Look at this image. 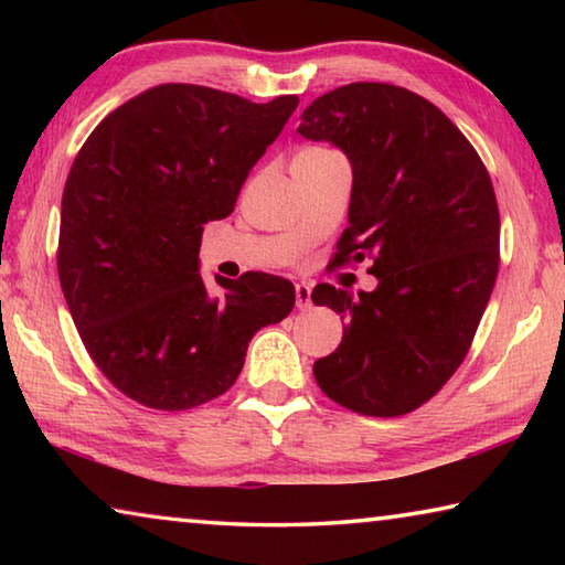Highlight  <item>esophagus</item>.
Here are the masks:
<instances>
[{
    "instance_id": "1",
    "label": "esophagus",
    "mask_w": 565,
    "mask_h": 565,
    "mask_svg": "<svg viewBox=\"0 0 565 565\" xmlns=\"http://www.w3.org/2000/svg\"><path fill=\"white\" fill-rule=\"evenodd\" d=\"M296 309H299V311L311 309V286L306 281L296 284Z\"/></svg>"
}]
</instances>
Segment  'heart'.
I'll return each instance as SVG.
<instances>
[{"mask_svg": "<svg viewBox=\"0 0 565 565\" xmlns=\"http://www.w3.org/2000/svg\"><path fill=\"white\" fill-rule=\"evenodd\" d=\"M301 154H329L327 149H306V151H301Z\"/></svg>", "mask_w": 565, "mask_h": 565, "instance_id": "obj_1", "label": "heart"}]
</instances>
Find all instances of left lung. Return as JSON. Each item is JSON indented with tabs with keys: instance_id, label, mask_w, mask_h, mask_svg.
I'll use <instances>...</instances> for the list:
<instances>
[{
	"instance_id": "1",
	"label": "left lung",
	"mask_w": 565,
	"mask_h": 565,
	"mask_svg": "<svg viewBox=\"0 0 565 565\" xmlns=\"http://www.w3.org/2000/svg\"><path fill=\"white\" fill-rule=\"evenodd\" d=\"M296 131L351 164L349 226L331 266L369 259L379 279L359 296L331 284L311 291L347 319L313 376L356 414H408L461 366L491 299L501 238L491 177L441 109L394 84L323 94Z\"/></svg>"
}]
</instances>
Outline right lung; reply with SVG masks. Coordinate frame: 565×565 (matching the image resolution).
<instances>
[{
  "mask_svg": "<svg viewBox=\"0 0 565 565\" xmlns=\"http://www.w3.org/2000/svg\"><path fill=\"white\" fill-rule=\"evenodd\" d=\"M296 107L294 94L254 104L159 84L104 117L76 154L56 269L89 356L137 404L184 411L222 396L254 333L291 313L281 276H214L224 294H209L199 248Z\"/></svg>",
  "mask_w": 565,
  "mask_h": 565,
  "instance_id": "obj_1",
  "label": "right lung"
}]
</instances>
